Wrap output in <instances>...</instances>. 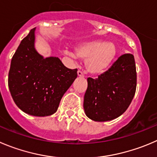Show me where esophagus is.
<instances>
[{"label": "esophagus", "instance_id": "esophagus-1", "mask_svg": "<svg viewBox=\"0 0 157 157\" xmlns=\"http://www.w3.org/2000/svg\"><path fill=\"white\" fill-rule=\"evenodd\" d=\"M77 74H78V77H83V76H84L82 71H78Z\"/></svg>", "mask_w": 157, "mask_h": 157}]
</instances>
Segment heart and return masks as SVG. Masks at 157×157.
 Returning <instances> with one entry per match:
<instances>
[{"mask_svg":"<svg viewBox=\"0 0 157 157\" xmlns=\"http://www.w3.org/2000/svg\"><path fill=\"white\" fill-rule=\"evenodd\" d=\"M117 53L116 44L111 41L95 40L82 43L75 48V53L65 51L64 54L72 58L85 60L86 71L92 75H101L105 72Z\"/></svg>","mask_w":157,"mask_h":157,"instance_id":"heart-1","label":"heart"}]
</instances>
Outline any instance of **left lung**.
I'll return each instance as SVG.
<instances>
[{"mask_svg": "<svg viewBox=\"0 0 157 157\" xmlns=\"http://www.w3.org/2000/svg\"><path fill=\"white\" fill-rule=\"evenodd\" d=\"M84 96L85 113L96 122L110 121L126 112L136 89L134 56L125 54L95 79L88 78Z\"/></svg>", "mask_w": 157, "mask_h": 157, "instance_id": "8db88e82", "label": "left lung"}]
</instances>
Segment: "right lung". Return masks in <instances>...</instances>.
Here are the masks:
<instances>
[{
	"label": "right lung",
	"mask_w": 157,
	"mask_h": 157,
	"mask_svg": "<svg viewBox=\"0 0 157 157\" xmlns=\"http://www.w3.org/2000/svg\"><path fill=\"white\" fill-rule=\"evenodd\" d=\"M35 30H31L14 53L8 74V87L17 106L35 116L56 113L64 94L77 78L57 57L44 58L35 49Z\"/></svg>",
	"instance_id": "obj_1"
}]
</instances>
